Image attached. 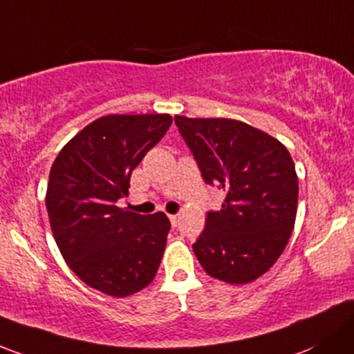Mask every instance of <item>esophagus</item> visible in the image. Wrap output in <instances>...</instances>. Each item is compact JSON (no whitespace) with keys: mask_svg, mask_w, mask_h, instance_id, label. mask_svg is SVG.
<instances>
[{"mask_svg":"<svg viewBox=\"0 0 354 354\" xmlns=\"http://www.w3.org/2000/svg\"><path fill=\"white\" fill-rule=\"evenodd\" d=\"M167 217H169L171 224H173V225H178V218H180V215H176V214H169V215H167Z\"/></svg>","mask_w":354,"mask_h":354,"instance_id":"obj_1","label":"esophagus"}]
</instances>
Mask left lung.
<instances>
[{"instance_id": "1", "label": "left lung", "mask_w": 354, "mask_h": 354, "mask_svg": "<svg viewBox=\"0 0 354 354\" xmlns=\"http://www.w3.org/2000/svg\"><path fill=\"white\" fill-rule=\"evenodd\" d=\"M208 185L225 192L193 244L207 274L251 283L283 252L297 217L299 178L288 149L270 133L234 118L174 117Z\"/></svg>"}]
</instances>
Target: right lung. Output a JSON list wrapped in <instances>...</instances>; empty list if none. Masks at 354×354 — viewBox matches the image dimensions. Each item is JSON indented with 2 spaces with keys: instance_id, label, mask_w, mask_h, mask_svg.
<instances>
[{
  "instance_id": "obj_1",
  "label": "right lung",
  "mask_w": 354,
  "mask_h": 354,
  "mask_svg": "<svg viewBox=\"0 0 354 354\" xmlns=\"http://www.w3.org/2000/svg\"><path fill=\"white\" fill-rule=\"evenodd\" d=\"M171 115H105L61 149L50 167L46 205L62 258L91 288L129 297L154 280L169 218L117 207L130 174L166 130Z\"/></svg>"
}]
</instances>
